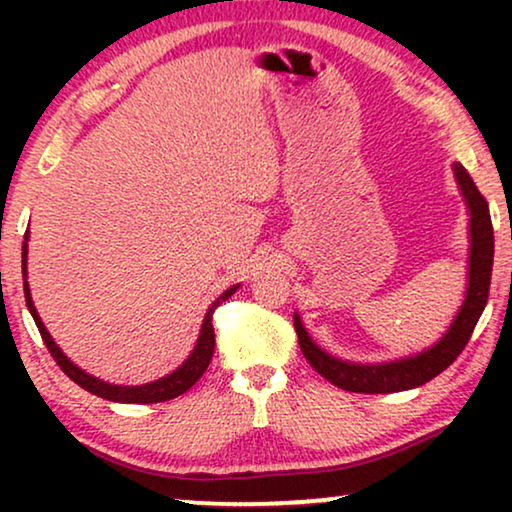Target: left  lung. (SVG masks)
Listing matches in <instances>:
<instances>
[{
    "label": "left lung",
    "instance_id": "8db88e82",
    "mask_svg": "<svg viewBox=\"0 0 512 512\" xmlns=\"http://www.w3.org/2000/svg\"><path fill=\"white\" fill-rule=\"evenodd\" d=\"M454 179H457L459 191L464 195L468 209V237H471V249H468V284L466 296L461 303L457 317L443 333V338L433 342L424 352L401 356V359L384 361V363H356L345 361L338 356L328 354L305 331L303 319L298 312L293 314L296 324L300 352L307 363L317 370L321 377L335 387L354 391V394H394L422 387L433 377L443 373L450 363L461 354L471 338L475 324H478L482 310H485L489 298V284H492V263H494V228L489 219L487 200L482 198L478 186L473 184L471 174L464 170V165L454 163Z\"/></svg>",
    "mask_w": 512,
    "mask_h": 512
}]
</instances>
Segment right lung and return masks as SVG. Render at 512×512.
Returning a JSON list of instances; mask_svg holds the SVG:
<instances>
[{
  "label": "right lung",
  "mask_w": 512,
  "mask_h": 512,
  "mask_svg": "<svg viewBox=\"0 0 512 512\" xmlns=\"http://www.w3.org/2000/svg\"><path fill=\"white\" fill-rule=\"evenodd\" d=\"M27 240H30V233H25V242H23V289H25V303H27V310H30L34 324H37L41 338H44L48 352L55 359V363L62 368V373H65L69 380H74L79 384L81 389L90 391V394L100 396V398H107V401H116V403H163V401H170V398H177L184 394L193 387L195 382L200 380L202 373H205L209 361H212V354H214V326H212V314L216 307L221 303H226V300L233 296V293L240 289V284L230 286L221 293L219 298L214 300L212 305H209V310L205 314V319H202V326H200V335H198V342H195L193 352L188 354V359L181 363L177 370H172L170 375L160 377V380H153V382H146V384H135V387H123V384H111V382H104L100 377L86 373V370H81L76 366L74 361H69L65 352L55 345V340L51 338V333L46 331L44 321H41L37 307L32 303V293H30V284H27Z\"/></svg>",
  "instance_id": "obj_1"
}]
</instances>
